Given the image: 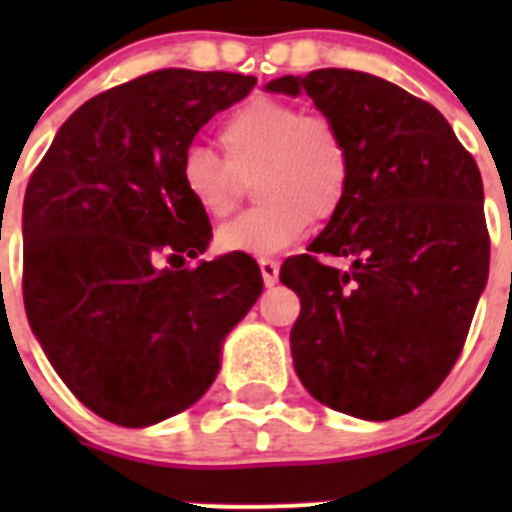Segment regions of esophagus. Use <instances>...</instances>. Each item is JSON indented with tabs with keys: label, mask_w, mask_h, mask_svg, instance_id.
Masks as SVG:
<instances>
[{
	"label": "esophagus",
	"mask_w": 512,
	"mask_h": 512,
	"mask_svg": "<svg viewBox=\"0 0 512 512\" xmlns=\"http://www.w3.org/2000/svg\"><path fill=\"white\" fill-rule=\"evenodd\" d=\"M259 269H261V277H264L266 287H274V284L279 282V264H277V261L261 259Z\"/></svg>",
	"instance_id": "esophagus-1"
}]
</instances>
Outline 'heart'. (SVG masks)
Instances as JSON below:
<instances>
[{
	"mask_svg": "<svg viewBox=\"0 0 512 512\" xmlns=\"http://www.w3.org/2000/svg\"><path fill=\"white\" fill-rule=\"evenodd\" d=\"M225 158L207 146H189L179 182L194 207L223 217L235 207L243 182H253L256 210L217 230V246L256 259L279 256L300 243L312 217L341 210L351 184V151L330 117L300 104L253 97L217 130Z\"/></svg>",
	"mask_w": 512,
	"mask_h": 512,
	"instance_id": "1",
	"label": "heart"
}]
</instances>
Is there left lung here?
Instances as JSON below:
<instances>
[{
	"label": "left lung",
	"mask_w": 512,
	"mask_h": 512,
	"mask_svg": "<svg viewBox=\"0 0 512 512\" xmlns=\"http://www.w3.org/2000/svg\"><path fill=\"white\" fill-rule=\"evenodd\" d=\"M264 89L305 92L351 151L341 210L279 271L302 302L289 333L297 377L338 413H410L459 359L490 274L477 164L433 104L379 76L320 69ZM318 252L352 269L320 265Z\"/></svg>",
	"instance_id": "1"
}]
</instances>
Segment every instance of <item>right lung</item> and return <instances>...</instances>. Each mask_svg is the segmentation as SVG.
Listing matches in <instances>:
<instances>
[{
  "label": "right lung",
  "mask_w": 512,
  "mask_h": 512,
  "mask_svg": "<svg viewBox=\"0 0 512 512\" xmlns=\"http://www.w3.org/2000/svg\"><path fill=\"white\" fill-rule=\"evenodd\" d=\"M253 76L164 69L84 102L22 205V297L35 338L99 418L146 428L200 400L223 341L259 300L246 253L189 266L212 238L179 182L182 156Z\"/></svg>",
  "instance_id": "obj_1"
}]
</instances>
